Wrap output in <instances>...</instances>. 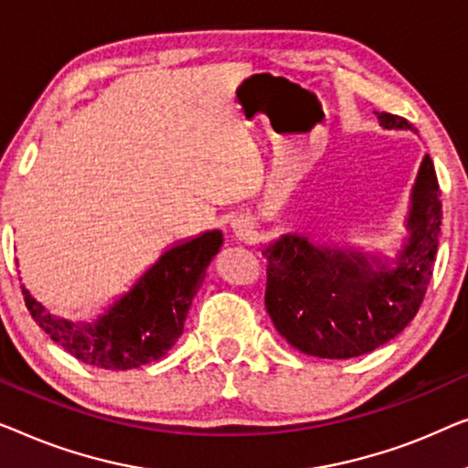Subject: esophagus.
<instances>
[{
    "instance_id": "1",
    "label": "esophagus",
    "mask_w": 468,
    "mask_h": 468,
    "mask_svg": "<svg viewBox=\"0 0 468 468\" xmlns=\"http://www.w3.org/2000/svg\"><path fill=\"white\" fill-rule=\"evenodd\" d=\"M231 229H233V235L237 237L239 241H252L254 239V227L252 222L248 218H235L231 222Z\"/></svg>"
}]
</instances>
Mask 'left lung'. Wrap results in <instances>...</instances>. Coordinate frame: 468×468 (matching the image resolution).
Here are the masks:
<instances>
[{
    "label": "left lung",
    "mask_w": 468,
    "mask_h": 468,
    "mask_svg": "<svg viewBox=\"0 0 468 468\" xmlns=\"http://www.w3.org/2000/svg\"><path fill=\"white\" fill-rule=\"evenodd\" d=\"M375 114L379 127L416 133L405 118ZM439 197L434 165L424 154L394 256L328 246L297 231L262 246L265 307L282 337L303 354L333 360L360 356L397 337L429 288L443 216Z\"/></svg>",
    "instance_id": "left-lung-1"
}]
</instances>
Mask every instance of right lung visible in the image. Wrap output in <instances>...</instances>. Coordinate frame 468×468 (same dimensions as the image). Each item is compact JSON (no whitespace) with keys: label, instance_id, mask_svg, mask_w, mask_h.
Returning a JSON list of instances; mask_svg holds the SVG:
<instances>
[{"label":"right lung","instance_id":"add662e5","mask_svg":"<svg viewBox=\"0 0 468 468\" xmlns=\"http://www.w3.org/2000/svg\"><path fill=\"white\" fill-rule=\"evenodd\" d=\"M220 246L218 229L174 243L90 322L57 318L23 286L25 303L39 328L80 363L112 371L137 368L165 356L180 339L190 303Z\"/></svg>","mask_w":468,"mask_h":468}]
</instances>
